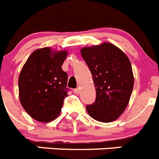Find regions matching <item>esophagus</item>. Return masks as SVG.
<instances>
[{
	"mask_svg": "<svg viewBox=\"0 0 159 159\" xmlns=\"http://www.w3.org/2000/svg\"><path fill=\"white\" fill-rule=\"evenodd\" d=\"M74 93H75V94H79V93H80L79 88H77V89H74Z\"/></svg>",
	"mask_w": 159,
	"mask_h": 159,
	"instance_id": "esophagus-1",
	"label": "esophagus"
}]
</instances>
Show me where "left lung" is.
<instances>
[{
    "mask_svg": "<svg viewBox=\"0 0 159 159\" xmlns=\"http://www.w3.org/2000/svg\"><path fill=\"white\" fill-rule=\"evenodd\" d=\"M81 56L88 65L96 88V100L87 105L89 115L96 121L111 122L126 108L133 89L129 59L111 43L84 48Z\"/></svg>",
    "mask_w": 159,
    "mask_h": 159,
    "instance_id": "left-lung-1",
    "label": "left lung"
}]
</instances>
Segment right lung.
I'll list each match as a JSON object with an SVG mask.
<instances>
[{"instance_id": "obj_1", "label": "right lung", "mask_w": 159, "mask_h": 159, "mask_svg": "<svg viewBox=\"0 0 159 159\" xmlns=\"http://www.w3.org/2000/svg\"><path fill=\"white\" fill-rule=\"evenodd\" d=\"M67 52L49 48L30 56L19 78L20 102L34 119L48 122L57 118L67 96V74L62 70Z\"/></svg>"}]
</instances>
